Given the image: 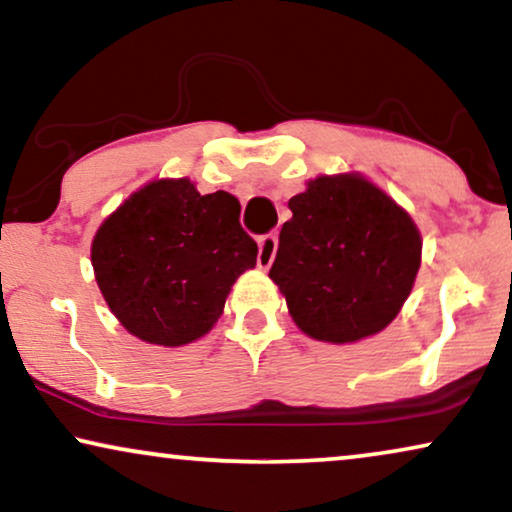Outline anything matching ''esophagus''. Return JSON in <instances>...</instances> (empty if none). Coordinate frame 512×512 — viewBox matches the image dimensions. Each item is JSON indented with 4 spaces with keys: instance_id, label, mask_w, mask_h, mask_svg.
<instances>
[{
    "instance_id": "1",
    "label": "esophagus",
    "mask_w": 512,
    "mask_h": 512,
    "mask_svg": "<svg viewBox=\"0 0 512 512\" xmlns=\"http://www.w3.org/2000/svg\"><path fill=\"white\" fill-rule=\"evenodd\" d=\"M275 254H277V235L275 233L263 235L261 240H258V256H256L258 268L268 270L272 261H275Z\"/></svg>"
}]
</instances>
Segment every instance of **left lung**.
<instances>
[{
    "label": "left lung",
    "instance_id": "8db88e82",
    "mask_svg": "<svg viewBox=\"0 0 512 512\" xmlns=\"http://www.w3.org/2000/svg\"><path fill=\"white\" fill-rule=\"evenodd\" d=\"M289 209L270 279L300 331L345 345L387 328L422 263L410 214L361 174L312 179Z\"/></svg>",
    "mask_w": 512,
    "mask_h": 512
}]
</instances>
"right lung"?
<instances>
[{"label":"right lung","instance_id":"right-lung-1","mask_svg":"<svg viewBox=\"0 0 512 512\" xmlns=\"http://www.w3.org/2000/svg\"><path fill=\"white\" fill-rule=\"evenodd\" d=\"M256 254L235 195H200L188 179H158L104 219L90 261L125 331L149 345L181 347L212 331Z\"/></svg>","mask_w":512,"mask_h":512}]
</instances>
